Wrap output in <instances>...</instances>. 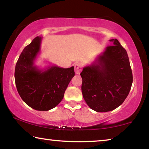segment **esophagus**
I'll return each instance as SVG.
<instances>
[{"mask_svg": "<svg viewBox=\"0 0 149 149\" xmlns=\"http://www.w3.org/2000/svg\"><path fill=\"white\" fill-rule=\"evenodd\" d=\"M83 68V64L81 63H77L75 65V72L76 74H79L80 72L81 71Z\"/></svg>", "mask_w": 149, "mask_h": 149, "instance_id": "1", "label": "esophagus"}]
</instances>
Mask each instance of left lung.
<instances>
[{
  "label": "left lung",
  "mask_w": 149,
  "mask_h": 149,
  "mask_svg": "<svg viewBox=\"0 0 149 149\" xmlns=\"http://www.w3.org/2000/svg\"><path fill=\"white\" fill-rule=\"evenodd\" d=\"M106 48L94 62L84 68L81 91L92 110L107 112L122 104L130 91L133 75L125 49L116 39Z\"/></svg>",
  "instance_id": "8db88e82"
}]
</instances>
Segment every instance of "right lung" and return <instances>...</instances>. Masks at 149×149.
<instances>
[{"label":"right lung","mask_w":149,"mask_h":149,"mask_svg":"<svg viewBox=\"0 0 149 149\" xmlns=\"http://www.w3.org/2000/svg\"><path fill=\"white\" fill-rule=\"evenodd\" d=\"M41 37L24 48L15 68V82L22 99L33 109L47 111L62 101L65 89L75 75L74 67L62 68L50 65L41 69L35 64L41 51Z\"/></svg>","instance_id":"obj_1"}]
</instances>
